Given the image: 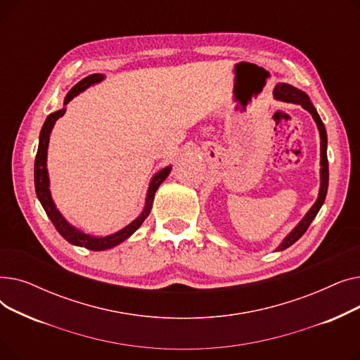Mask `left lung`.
I'll use <instances>...</instances> for the list:
<instances>
[{
    "mask_svg": "<svg viewBox=\"0 0 360 360\" xmlns=\"http://www.w3.org/2000/svg\"><path fill=\"white\" fill-rule=\"evenodd\" d=\"M274 99L277 101H281V102H289V103H296V105H300L302 108H304L305 110H308L316 127H318V131H319V139H321V169H319V179H321V184H319V193H318V198L315 201V204L311 207L309 212L305 214V217L302 219L296 226L295 229L283 239V242L278 245V247L276 248V251H283L289 248L290 245H293L302 235H304L307 232V229L309 228V224L312 223V220L315 219V216L318 214L319 209L323 207L324 201H326V197H327V190H328V159H327V131H326V127L323 124V121H321L319 115L316 109L314 108L311 99L308 94L305 91H302L290 84H286V83H280L274 87Z\"/></svg>",
    "mask_w": 360,
    "mask_h": 360,
    "instance_id": "8db88e82",
    "label": "left lung"
}]
</instances>
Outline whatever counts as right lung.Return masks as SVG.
Wrapping results in <instances>:
<instances>
[{
    "mask_svg": "<svg viewBox=\"0 0 360 360\" xmlns=\"http://www.w3.org/2000/svg\"><path fill=\"white\" fill-rule=\"evenodd\" d=\"M105 79L103 74H90L87 75L86 79H83L82 82H79L75 84L68 93L64 99V106L74 99L77 94H80L82 91H84L86 89H89L93 84H98ZM65 113V108L56 110L51 115H48L42 129H41V136H39V147H37V153H36V159H34V188H36V195L39 198L44 210L46 212L48 217L51 219V221L53 223L55 229L60 232V235L70 243L77 245V247H83L87 248L90 251H105L109 248L117 247L121 242H124L125 239H128L132 233H134L140 226L143 224V221L147 219V216L150 214L151 205H153V200H155V194L158 191V188L160 186V184L167 178V175L170 174V169L172 166H166L162 170L151 178L148 190H147V195H146V205L141 212V214L132 220L128 226H125L124 229L112 233V235H106V236H93L89 233L82 232L80 229L74 228L72 224H70L64 216L60 213V210L56 209V205L52 200L51 191H49V175H48V169H46V158H48V146H49V136L51 131L56 122V120L61 118Z\"/></svg>",
    "mask_w": 360,
    "mask_h": 360,
    "instance_id": "obj_1",
    "label": "right lung"
}]
</instances>
